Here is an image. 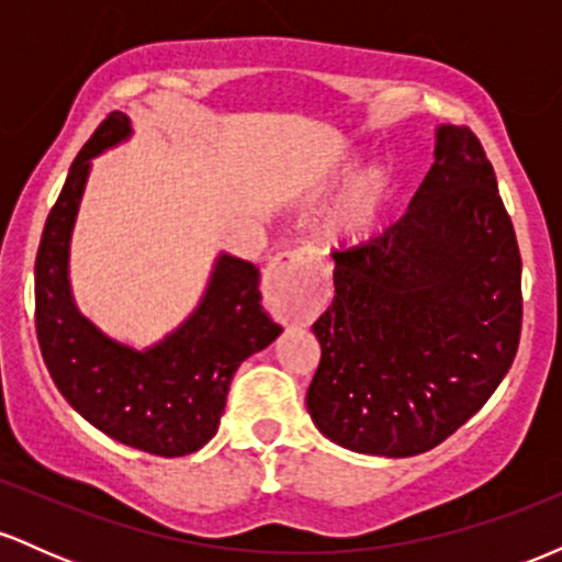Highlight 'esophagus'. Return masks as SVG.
<instances>
[{
    "label": "esophagus",
    "mask_w": 562,
    "mask_h": 562,
    "mask_svg": "<svg viewBox=\"0 0 562 562\" xmlns=\"http://www.w3.org/2000/svg\"><path fill=\"white\" fill-rule=\"evenodd\" d=\"M308 254L306 250H282L269 261L263 272L269 308L277 319H293L317 308V290L308 282Z\"/></svg>",
    "instance_id": "esophagus-1"
}]
</instances>
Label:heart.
Listing matches in <instances>:
<instances>
[{
	"label": "heart",
	"instance_id": "heart-1",
	"mask_svg": "<svg viewBox=\"0 0 562 562\" xmlns=\"http://www.w3.org/2000/svg\"><path fill=\"white\" fill-rule=\"evenodd\" d=\"M359 153H346L335 164L314 179L308 190V203H322V200L338 195L344 187L357 177ZM391 198V173L385 169H372L364 177L353 182L346 198L335 205V211L327 218V237L338 245H362L375 237V232L383 224L385 205Z\"/></svg>",
	"mask_w": 562,
	"mask_h": 562
}]
</instances>
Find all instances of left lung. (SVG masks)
I'll return each instance as SVG.
<instances>
[{"label": "left lung", "instance_id": "left-lung-1", "mask_svg": "<svg viewBox=\"0 0 562 562\" xmlns=\"http://www.w3.org/2000/svg\"><path fill=\"white\" fill-rule=\"evenodd\" d=\"M434 166L380 237L333 254L335 299L314 322L306 393L319 434L415 457L465 425L520 340V250L492 164L468 126L436 128Z\"/></svg>", "mask_w": 562, "mask_h": 562}]
</instances>
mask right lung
Masks as SVG:
<instances>
[{
	"label": "right lung",
	"instance_id": "add662e5",
	"mask_svg": "<svg viewBox=\"0 0 562 562\" xmlns=\"http://www.w3.org/2000/svg\"><path fill=\"white\" fill-rule=\"evenodd\" d=\"M132 137L126 113H111L70 166L36 254V335L66 402L97 430L158 457H184L211 441L232 375L282 327L261 308L259 269L222 254L209 288L177 330L134 348L83 317L70 293L68 256L92 158Z\"/></svg>",
	"mask_w": 562,
	"mask_h": 562
}]
</instances>
